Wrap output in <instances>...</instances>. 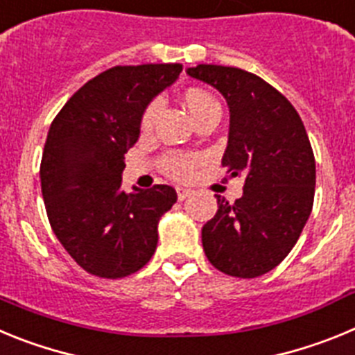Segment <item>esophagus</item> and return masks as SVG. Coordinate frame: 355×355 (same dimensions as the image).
Here are the masks:
<instances>
[{
	"mask_svg": "<svg viewBox=\"0 0 355 355\" xmlns=\"http://www.w3.org/2000/svg\"><path fill=\"white\" fill-rule=\"evenodd\" d=\"M175 192H178V199L180 200H184L187 197L192 196V190H190V188H184V187H178L175 188Z\"/></svg>",
	"mask_w": 355,
	"mask_h": 355,
	"instance_id": "1",
	"label": "esophagus"
}]
</instances>
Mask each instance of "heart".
Masks as SVG:
<instances>
[{"label":"heart","mask_w":355,"mask_h":355,"mask_svg":"<svg viewBox=\"0 0 355 355\" xmlns=\"http://www.w3.org/2000/svg\"><path fill=\"white\" fill-rule=\"evenodd\" d=\"M184 105H187L188 112L192 114L193 119L200 117V115L206 114V112H209L213 108H220L211 94L200 89H188L184 92ZM159 110H162V101L159 99H153V101L147 103L142 115H140V131L146 133V131H149L153 128V124H155L156 117L159 114ZM197 162L199 159L196 156L183 155V153H167V155L162 156V159H159V168H162L163 174H167L172 180L183 181L188 180V178H192Z\"/></svg>","instance_id":"obj_1"}]
</instances>
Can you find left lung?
Here are the masks:
<instances>
[{
	"mask_svg": "<svg viewBox=\"0 0 355 355\" xmlns=\"http://www.w3.org/2000/svg\"><path fill=\"white\" fill-rule=\"evenodd\" d=\"M187 72L225 97L231 124L222 167L245 178L234 202L215 196L218 209L202 227L206 258L233 277H258L290 254L313 209L316 168L306 128L286 97L252 72L206 64Z\"/></svg>",
	"mask_w": 355,
	"mask_h": 355,
	"instance_id": "1",
	"label": "left lung"
}]
</instances>
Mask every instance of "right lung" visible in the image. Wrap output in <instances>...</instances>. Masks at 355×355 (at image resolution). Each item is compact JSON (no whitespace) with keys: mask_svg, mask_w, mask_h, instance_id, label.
<instances>
[{"mask_svg":"<svg viewBox=\"0 0 355 355\" xmlns=\"http://www.w3.org/2000/svg\"><path fill=\"white\" fill-rule=\"evenodd\" d=\"M181 64L117 65L81 87L49 128L40 187L53 233L89 274L119 279L147 265L159 216L178 196L167 184L121 188L124 155L147 103L174 83Z\"/></svg>","mask_w":355,"mask_h":355,"instance_id":"right-lung-1","label":"right lung"}]
</instances>
